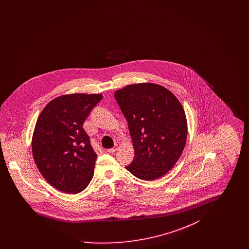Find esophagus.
Returning a JSON list of instances; mask_svg holds the SVG:
<instances>
[{
	"instance_id": "1",
	"label": "esophagus",
	"mask_w": 249,
	"mask_h": 249,
	"mask_svg": "<svg viewBox=\"0 0 249 249\" xmlns=\"http://www.w3.org/2000/svg\"><path fill=\"white\" fill-rule=\"evenodd\" d=\"M118 150H119V145H117V144H116L114 147H112V148L108 149L107 151H108L109 153H111V154H114V153H116Z\"/></svg>"
}]
</instances>
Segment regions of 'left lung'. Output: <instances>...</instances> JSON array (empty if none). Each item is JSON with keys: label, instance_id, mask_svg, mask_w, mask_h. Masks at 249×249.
Returning <instances> with one entry per match:
<instances>
[{"label": "left lung", "instance_id": "1", "mask_svg": "<svg viewBox=\"0 0 249 249\" xmlns=\"http://www.w3.org/2000/svg\"><path fill=\"white\" fill-rule=\"evenodd\" d=\"M115 97L128 121L135 153L126 169L147 181L165 176L187 142L188 122L182 105L173 92L155 83L128 85Z\"/></svg>", "mask_w": 249, "mask_h": 249}]
</instances>
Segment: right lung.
Instances as JSON below:
<instances>
[{
	"label": "right lung",
	"instance_id": "add662e5",
	"mask_svg": "<svg viewBox=\"0 0 249 249\" xmlns=\"http://www.w3.org/2000/svg\"><path fill=\"white\" fill-rule=\"evenodd\" d=\"M102 94L59 96L43 109L32 139L34 160L52 187L77 194L90 183L97 155L83 128L84 121Z\"/></svg>",
	"mask_w": 249,
	"mask_h": 249
}]
</instances>
